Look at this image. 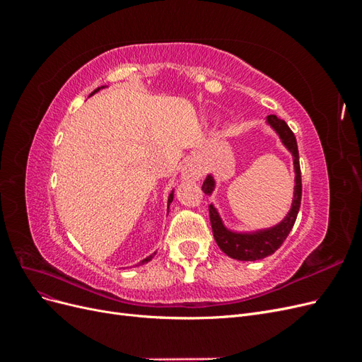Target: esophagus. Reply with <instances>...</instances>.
I'll list each match as a JSON object with an SVG mask.
<instances>
[{
  "label": "esophagus",
  "instance_id": "esophagus-1",
  "mask_svg": "<svg viewBox=\"0 0 362 362\" xmlns=\"http://www.w3.org/2000/svg\"><path fill=\"white\" fill-rule=\"evenodd\" d=\"M202 177V168L199 166V163H196L193 160L187 161L181 169V180L187 181V182H196L199 181Z\"/></svg>",
  "mask_w": 362,
  "mask_h": 362
}]
</instances>
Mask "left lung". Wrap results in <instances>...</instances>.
Masks as SVG:
<instances>
[{"label":"left lung","instance_id":"left-lung-1","mask_svg":"<svg viewBox=\"0 0 362 362\" xmlns=\"http://www.w3.org/2000/svg\"><path fill=\"white\" fill-rule=\"evenodd\" d=\"M264 124L273 129L282 146L286 148L293 158L294 169V189L293 199L288 213L284 216L281 222L269 228H258L252 231H237V229L229 228L218 213L214 204L210 205V221L213 228V235L217 246L221 247L228 257L238 261H257L266 257H270L273 252H276L284 240L290 234L291 228L298 217L302 198V180H300V166H299V151L298 141L293 134V131L286 124V120L279 119L275 115H269L264 119ZM216 190V178L213 173H208L202 184V192L206 196H213Z\"/></svg>","mask_w":362,"mask_h":362}]
</instances>
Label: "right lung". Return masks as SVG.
I'll use <instances>...</instances> for the list:
<instances>
[{
  "label": "right lung",
  "instance_id": "add662e5",
  "mask_svg": "<svg viewBox=\"0 0 362 362\" xmlns=\"http://www.w3.org/2000/svg\"><path fill=\"white\" fill-rule=\"evenodd\" d=\"M105 87H108V86H101V87H98L96 90H93L89 96H93L96 92H100V90H103V89H105ZM173 196H175V189H172L170 190V193H169V198H168V214H169V206H170V204H172V201H173ZM157 254V252H154V254H151V255H148L146 258H144L141 261H139L137 262V266H141V264H146V262H149L152 258H154V255Z\"/></svg>",
  "mask_w": 362,
  "mask_h": 362
}]
</instances>
